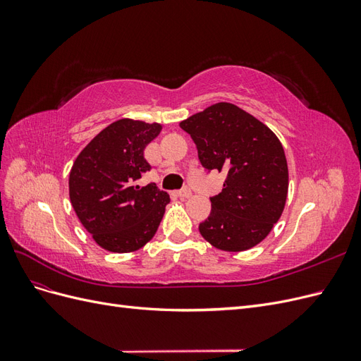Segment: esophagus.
<instances>
[{
    "instance_id": "obj_1",
    "label": "esophagus",
    "mask_w": 361,
    "mask_h": 361,
    "mask_svg": "<svg viewBox=\"0 0 361 361\" xmlns=\"http://www.w3.org/2000/svg\"><path fill=\"white\" fill-rule=\"evenodd\" d=\"M178 195L180 199H190L191 197V190L190 188H182L180 191H178Z\"/></svg>"
}]
</instances>
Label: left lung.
<instances>
[{
	"label": "left lung",
	"instance_id": "obj_1",
	"mask_svg": "<svg viewBox=\"0 0 361 361\" xmlns=\"http://www.w3.org/2000/svg\"><path fill=\"white\" fill-rule=\"evenodd\" d=\"M206 170L224 171L223 191L199 231L223 251L253 248L279 221L288 197L285 150L272 130L241 108L218 102L179 123Z\"/></svg>",
	"mask_w": 361,
	"mask_h": 361
}]
</instances>
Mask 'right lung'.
<instances>
[{
    "label": "right lung",
    "instance_id": "right-lung-1",
    "mask_svg": "<svg viewBox=\"0 0 361 361\" xmlns=\"http://www.w3.org/2000/svg\"><path fill=\"white\" fill-rule=\"evenodd\" d=\"M162 126L120 118L102 129L76 157L69 197L96 244L113 253L145 247L158 231L170 197L155 183L141 187L150 170L145 149Z\"/></svg>",
    "mask_w": 361,
    "mask_h": 361
}]
</instances>
